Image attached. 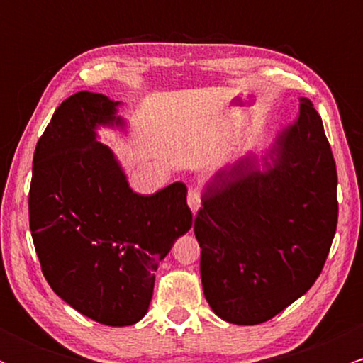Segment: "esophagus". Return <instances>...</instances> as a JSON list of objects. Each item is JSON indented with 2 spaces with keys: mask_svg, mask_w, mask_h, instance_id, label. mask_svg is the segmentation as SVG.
Listing matches in <instances>:
<instances>
[{
  "mask_svg": "<svg viewBox=\"0 0 363 363\" xmlns=\"http://www.w3.org/2000/svg\"><path fill=\"white\" fill-rule=\"evenodd\" d=\"M187 205H189L193 213H198V210L201 208V196H199V191L194 189V187L187 191Z\"/></svg>",
  "mask_w": 363,
  "mask_h": 363,
  "instance_id": "esophagus-1",
  "label": "esophagus"
}]
</instances>
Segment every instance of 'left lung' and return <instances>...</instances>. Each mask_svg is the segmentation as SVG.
<instances>
[{"label": "left lung", "mask_w": 363, "mask_h": 363, "mask_svg": "<svg viewBox=\"0 0 363 363\" xmlns=\"http://www.w3.org/2000/svg\"><path fill=\"white\" fill-rule=\"evenodd\" d=\"M294 123L205 184L194 218L201 283L220 319L252 326L301 298L323 272L338 223L336 165L323 119L298 99Z\"/></svg>", "instance_id": "8db88e82"}]
</instances>
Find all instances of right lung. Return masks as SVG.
<instances>
[{
    "label": "right lung",
    "instance_id": "obj_1",
    "mask_svg": "<svg viewBox=\"0 0 363 363\" xmlns=\"http://www.w3.org/2000/svg\"><path fill=\"white\" fill-rule=\"evenodd\" d=\"M123 102L78 91L37 141L28 216L37 256L54 294L106 326L145 318L155 272L193 225L187 189L174 182L135 193L99 129L126 131Z\"/></svg>",
    "mask_w": 363,
    "mask_h": 363
}]
</instances>
